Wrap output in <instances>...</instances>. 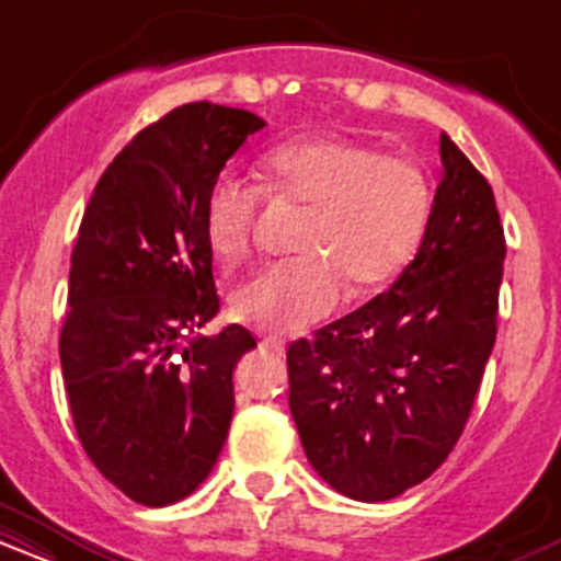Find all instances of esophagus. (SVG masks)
<instances>
[{
  "label": "esophagus",
  "instance_id": "1",
  "mask_svg": "<svg viewBox=\"0 0 561 561\" xmlns=\"http://www.w3.org/2000/svg\"><path fill=\"white\" fill-rule=\"evenodd\" d=\"M261 345L268 347V351H274V353H285V340L276 337V334H268V337H263Z\"/></svg>",
  "mask_w": 561,
  "mask_h": 561
}]
</instances>
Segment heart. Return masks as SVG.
Wrapping results in <instances>:
<instances>
[{
    "mask_svg": "<svg viewBox=\"0 0 561 561\" xmlns=\"http://www.w3.org/2000/svg\"><path fill=\"white\" fill-rule=\"evenodd\" d=\"M263 192L308 208L298 250L268 263L231 295V313L274 332H298L340 302L343 279L371 289L416 255L433 214L430 179L414 160L343 137H300L263 158ZM263 192L221 176L205 197L210 253L237 266L253 250Z\"/></svg>",
    "mask_w": 561,
    "mask_h": 561,
    "instance_id": "1",
    "label": "heart"
}]
</instances>
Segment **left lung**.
Returning <instances> with one entry per match:
<instances>
[{
  "label": "left lung",
  "mask_w": 561,
  "mask_h": 561,
  "mask_svg": "<svg viewBox=\"0 0 561 561\" xmlns=\"http://www.w3.org/2000/svg\"><path fill=\"white\" fill-rule=\"evenodd\" d=\"M440 160L416 259L388 293L287 347L308 461L366 504L420 485L448 459L495 343L506 240L493 190L448 134Z\"/></svg>",
  "instance_id": "left-lung-1"
}]
</instances>
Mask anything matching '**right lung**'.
<instances>
[{
    "label": "right lung",
    "instance_id": "right-lung-1",
    "mask_svg": "<svg viewBox=\"0 0 561 561\" xmlns=\"http://www.w3.org/2000/svg\"><path fill=\"white\" fill-rule=\"evenodd\" d=\"M263 118L190 102L134 137L94 186L70 255L60 364L76 433L102 478L169 506L210 474L253 334L218 313L208 190Z\"/></svg>",
    "mask_w": 561,
    "mask_h": 561
}]
</instances>
